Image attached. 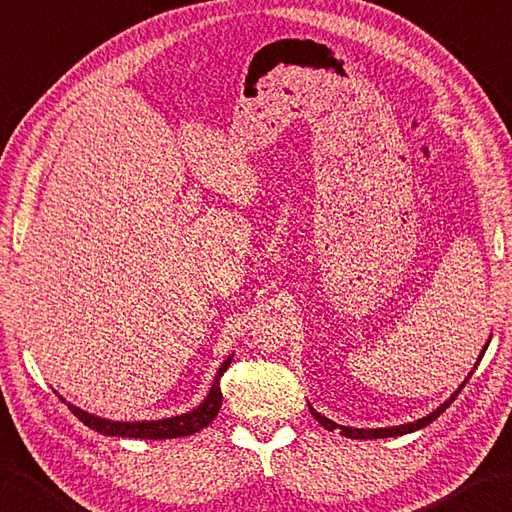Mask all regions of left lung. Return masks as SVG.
Here are the masks:
<instances>
[{
    "label": "left lung",
    "mask_w": 512,
    "mask_h": 512,
    "mask_svg": "<svg viewBox=\"0 0 512 512\" xmlns=\"http://www.w3.org/2000/svg\"><path fill=\"white\" fill-rule=\"evenodd\" d=\"M486 348H488V344L484 346V350H482V355H479V359H477V364L482 362V357H484V353H486ZM470 375L473 373H468V377H466V382L459 386L453 395H450V399H446V402L439 406L437 410H433V413L430 415H426V417H422V419H417V422H410V424H404V426H393V428H350V426H339V424H335L333 419H328V417H324L322 413H317V410L308 404V408H310V415H313L319 424H322L326 430H330V433H333V430H337L339 435H344V437H350V439H384V437H399V435H406V433H415V430H419V428H424V426H428V424H433L435 419L444 413V410L455 402V397L462 393V388L468 384V379H470Z\"/></svg>",
    "instance_id": "1"
}]
</instances>
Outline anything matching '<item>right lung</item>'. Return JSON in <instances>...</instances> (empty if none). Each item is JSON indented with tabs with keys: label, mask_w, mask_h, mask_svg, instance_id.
Segmentation results:
<instances>
[{
	"label": "right lung",
	"mask_w": 512,
	"mask_h": 512,
	"mask_svg": "<svg viewBox=\"0 0 512 512\" xmlns=\"http://www.w3.org/2000/svg\"><path fill=\"white\" fill-rule=\"evenodd\" d=\"M230 359L233 357H228L222 364V368L217 370L215 382H213V386H210V393L204 402L199 404L195 410H190V413H184V415L157 419V422H110V419L90 415V413H86V410L77 408L73 404H68V408L73 410V415L79 419V422H84L88 428H93V430H97V433L110 435V437L173 439V437L193 435V433H197V430H202L204 426L213 422L219 413V408H222V388H219V379H222L226 368L230 366Z\"/></svg>",
	"instance_id": "add662e5"
}]
</instances>
